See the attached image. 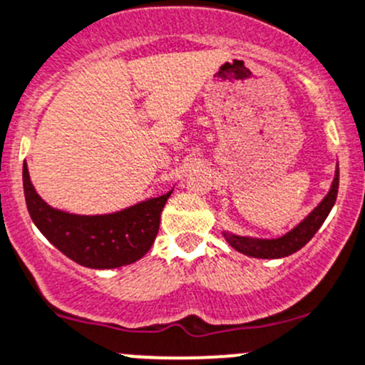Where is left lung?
Segmentation results:
<instances>
[{
	"mask_svg": "<svg viewBox=\"0 0 365 365\" xmlns=\"http://www.w3.org/2000/svg\"><path fill=\"white\" fill-rule=\"evenodd\" d=\"M339 192V164L335 169V178L331 182L330 190H328L327 196L323 197L319 205L303 219L299 225H296L291 232H287L285 235L277 237V239H260V237H247V235H237L232 232H222V237L226 239V242L237 250L239 253L247 255V257L255 258H284L289 255L296 253L298 250H302L314 235H316L317 230L321 228V225L324 222V219L328 217L330 210L334 208L335 200H337Z\"/></svg>",
	"mask_w": 365,
	"mask_h": 365,
	"instance_id": "obj_1",
	"label": "left lung"
}]
</instances>
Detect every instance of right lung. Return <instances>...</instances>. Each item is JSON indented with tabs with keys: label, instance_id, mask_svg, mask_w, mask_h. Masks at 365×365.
<instances>
[{
	"label": "right lung",
	"instance_id": "right-lung-1",
	"mask_svg": "<svg viewBox=\"0 0 365 365\" xmlns=\"http://www.w3.org/2000/svg\"><path fill=\"white\" fill-rule=\"evenodd\" d=\"M28 212L38 232L67 258L91 269H115L140 260L153 246L160 214L173 190L110 214H71L46 203L23 164Z\"/></svg>",
	"mask_w": 365,
	"mask_h": 365
}]
</instances>
